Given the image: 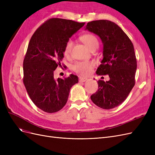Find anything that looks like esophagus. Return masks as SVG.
Masks as SVG:
<instances>
[{
  "label": "esophagus",
  "instance_id": "1",
  "mask_svg": "<svg viewBox=\"0 0 155 155\" xmlns=\"http://www.w3.org/2000/svg\"><path fill=\"white\" fill-rule=\"evenodd\" d=\"M87 80V78H83V77H79V82H85Z\"/></svg>",
  "mask_w": 155,
  "mask_h": 155
}]
</instances>
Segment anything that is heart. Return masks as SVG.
<instances>
[{"instance_id": "obj_1", "label": "heart", "mask_w": 155, "mask_h": 155, "mask_svg": "<svg viewBox=\"0 0 155 155\" xmlns=\"http://www.w3.org/2000/svg\"><path fill=\"white\" fill-rule=\"evenodd\" d=\"M80 40L85 44L87 47L92 50L97 47L98 41L96 37L91 34H86L80 37ZM72 46V41L68 40L64 46L63 54L65 56H68L71 51ZM94 63L92 61H78L72 65V70L76 73L82 76H86L90 74L93 68Z\"/></svg>"}]
</instances>
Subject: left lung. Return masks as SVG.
<instances>
[{"mask_svg":"<svg viewBox=\"0 0 155 155\" xmlns=\"http://www.w3.org/2000/svg\"><path fill=\"white\" fill-rule=\"evenodd\" d=\"M86 30L99 36L104 45V59L96 74L110 78L108 81H97L98 90L91 100L101 109H113L122 104L135 85L137 61L133 44L120 27L110 21L89 22Z\"/></svg>","mask_w":155,"mask_h":155,"instance_id":"8db88e82","label":"left lung"}]
</instances>
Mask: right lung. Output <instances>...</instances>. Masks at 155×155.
I'll return each mask as SVG.
<instances>
[{
	"instance_id": "add662e5",
	"label": "right lung",
	"mask_w": 155,
	"mask_h": 155,
	"mask_svg": "<svg viewBox=\"0 0 155 155\" xmlns=\"http://www.w3.org/2000/svg\"><path fill=\"white\" fill-rule=\"evenodd\" d=\"M85 22L59 18L46 21L36 30L29 42L23 61V83L34 104L42 110L54 113L67 104L70 90L78 83L70 74L54 79V72L64 58V46Z\"/></svg>"
}]
</instances>
